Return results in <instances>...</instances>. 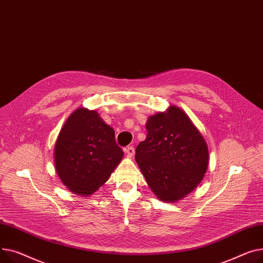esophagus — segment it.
<instances>
[{"instance_id":"obj_1","label":"esophagus","mask_w":263,"mask_h":263,"mask_svg":"<svg viewBox=\"0 0 263 263\" xmlns=\"http://www.w3.org/2000/svg\"><path fill=\"white\" fill-rule=\"evenodd\" d=\"M124 151H125V153L127 154V155H129V156H133L134 154H135V147L134 146H126L125 148H124Z\"/></svg>"}]
</instances>
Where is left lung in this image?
<instances>
[{"instance_id": "1", "label": "left lung", "mask_w": 263, "mask_h": 263, "mask_svg": "<svg viewBox=\"0 0 263 263\" xmlns=\"http://www.w3.org/2000/svg\"><path fill=\"white\" fill-rule=\"evenodd\" d=\"M147 136L136 148V161L161 202L183 198L203 179L208 166L206 141L178 107L149 117Z\"/></svg>"}]
</instances>
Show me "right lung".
Returning a JSON list of instances; mask_svg holds the SVG:
<instances>
[{
  "label": "right lung",
  "instance_id": "1",
  "mask_svg": "<svg viewBox=\"0 0 263 263\" xmlns=\"http://www.w3.org/2000/svg\"><path fill=\"white\" fill-rule=\"evenodd\" d=\"M55 167L70 191L90 195L109 178L123 157L115 130L95 110L80 108L67 120L55 144Z\"/></svg>",
  "mask_w": 263,
  "mask_h": 263
}]
</instances>
